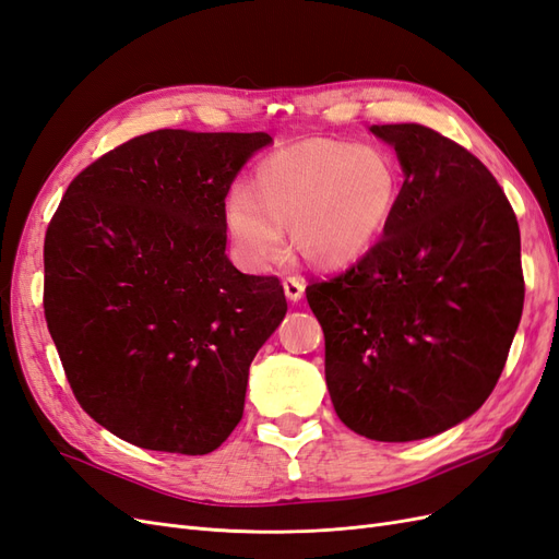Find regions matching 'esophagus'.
Segmentation results:
<instances>
[{
    "mask_svg": "<svg viewBox=\"0 0 559 559\" xmlns=\"http://www.w3.org/2000/svg\"><path fill=\"white\" fill-rule=\"evenodd\" d=\"M302 292H306V284H302L300 277H286L284 280V294L289 300H300L302 298Z\"/></svg>",
    "mask_w": 559,
    "mask_h": 559,
    "instance_id": "34e87169",
    "label": "esophagus"
}]
</instances>
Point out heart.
I'll use <instances>...</instances> for the list:
<instances>
[{
  "instance_id": "obj_1",
  "label": "heart",
  "mask_w": 559,
  "mask_h": 559,
  "mask_svg": "<svg viewBox=\"0 0 559 559\" xmlns=\"http://www.w3.org/2000/svg\"><path fill=\"white\" fill-rule=\"evenodd\" d=\"M399 170L376 146L314 138L282 146L226 200V230L251 267L282 259L284 230L302 259L341 267L361 259L392 218Z\"/></svg>"
}]
</instances>
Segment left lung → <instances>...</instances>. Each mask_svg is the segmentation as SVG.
Wrapping results in <instances>:
<instances>
[{"label":"left lung","instance_id":"1","mask_svg":"<svg viewBox=\"0 0 559 559\" xmlns=\"http://www.w3.org/2000/svg\"><path fill=\"white\" fill-rule=\"evenodd\" d=\"M370 130L403 167L396 210L357 263L306 294L337 417L405 443L460 425L497 386L524 302L520 228L462 144L419 123Z\"/></svg>","mask_w":559,"mask_h":559}]
</instances>
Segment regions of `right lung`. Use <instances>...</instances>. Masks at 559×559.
<instances>
[{
  "instance_id": "add662e5",
  "label": "right lung",
  "mask_w": 559,
  "mask_h": 559,
  "mask_svg": "<svg viewBox=\"0 0 559 559\" xmlns=\"http://www.w3.org/2000/svg\"><path fill=\"white\" fill-rule=\"evenodd\" d=\"M267 132L154 130L81 170L44 240V314L79 405L146 450L207 454L286 314L226 257V195Z\"/></svg>"
}]
</instances>
